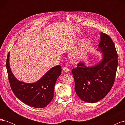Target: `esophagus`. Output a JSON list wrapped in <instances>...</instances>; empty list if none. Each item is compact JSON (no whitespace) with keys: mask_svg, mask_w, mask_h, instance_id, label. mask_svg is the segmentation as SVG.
<instances>
[{"mask_svg":"<svg viewBox=\"0 0 125 125\" xmlns=\"http://www.w3.org/2000/svg\"><path fill=\"white\" fill-rule=\"evenodd\" d=\"M63 71L64 72H65V73H68V72L69 71V69L66 67H63Z\"/></svg>","mask_w":125,"mask_h":125,"instance_id":"obj_1","label":"esophagus"}]
</instances>
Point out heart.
I'll use <instances>...</instances> for the list:
<instances>
[{
	"label": "heart",
	"mask_w": 125,
	"mask_h": 125,
	"mask_svg": "<svg viewBox=\"0 0 125 125\" xmlns=\"http://www.w3.org/2000/svg\"><path fill=\"white\" fill-rule=\"evenodd\" d=\"M82 52H83L81 50H79V51L77 52V53L76 54H75V57H76L77 59L80 58L81 55H82Z\"/></svg>",
	"instance_id": "heart-1"
}]
</instances>
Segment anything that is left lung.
<instances>
[{"label": "left lung", "mask_w": 125, "mask_h": 125, "mask_svg": "<svg viewBox=\"0 0 125 125\" xmlns=\"http://www.w3.org/2000/svg\"><path fill=\"white\" fill-rule=\"evenodd\" d=\"M100 39L97 50L103 52L101 61L92 67L80 62L72 70L75 93L82 101L90 103L99 101L110 91L118 66V56L111 37L101 32Z\"/></svg>", "instance_id": "left-lung-1"}]
</instances>
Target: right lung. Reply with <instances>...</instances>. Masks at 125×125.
I'll list each match as a JSON object with an SVG mask.
<instances>
[{
  "mask_svg": "<svg viewBox=\"0 0 125 125\" xmlns=\"http://www.w3.org/2000/svg\"><path fill=\"white\" fill-rule=\"evenodd\" d=\"M10 52L7 56L6 67L11 90L18 99L30 106L42 108L53 99L54 86L61 74L62 67L57 65L49 70L39 80L27 83L18 80L9 66Z\"/></svg>",
  "mask_w": 125,
  "mask_h": 125,
  "instance_id": "1",
  "label": "right lung"
}]
</instances>
